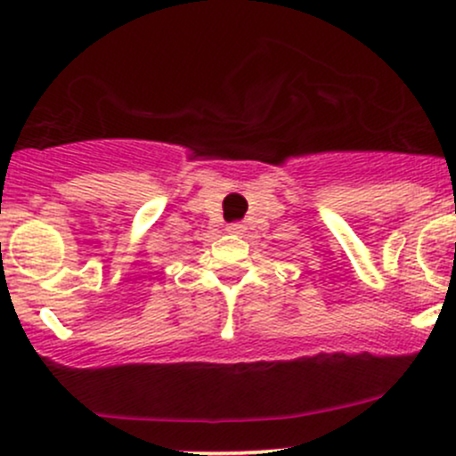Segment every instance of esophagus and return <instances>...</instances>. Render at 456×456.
Listing matches in <instances>:
<instances>
[{
	"mask_svg": "<svg viewBox=\"0 0 456 456\" xmlns=\"http://www.w3.org/2000/svg\"><path fill=\"white\" fill-rule=\"evenodd\" d=\"M227 232L233 233V236H242V233L247 232V227H244V224H240V223H232V224H227Z\"/></svg>",
	"mask_w": 456,
	"mask_h": 456,
	"instance_id": "34e87169",
	"label": "esophagus"
}]
</instances>
